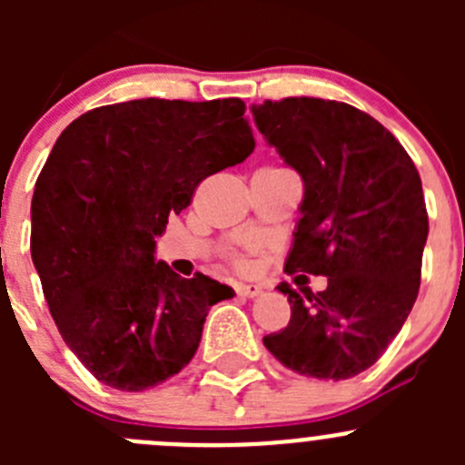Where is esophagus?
<instances>
[{
    "instance_id": "34e87169",
    "label": "esophagus",
    "mask_w": 465,
    "mask_h": 465,
    "mask_svg": "<svg viewBox=\"0 0 465 465\" xmlns=\"http://www.w3.org/2000/svg\"><path fill=\"white\" fill-rule=\"evenodd\" d=\"M261 292H262L261 285H254V283H238L236 285V294H238V297L254 299V297H259Z\"/></svg>"
}]
</instances>
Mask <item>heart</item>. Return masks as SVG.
<instances>
[{
    "label": "heart",
    "instance_id": "b5f03b06",
    "mask_svg": "<svg viewBox=\"0 0 465 465\" xmlns=\"http://www.w3.org/2000/svg\"><path fill=\"white\" fill-rule=\"evenodd\" d=\"M233 261H236V265H245V261H242V259H238V256H236V259H233Z\"/></svg>",
    "mask_w": 465,
    "mask_h": 465
}]
</instances>
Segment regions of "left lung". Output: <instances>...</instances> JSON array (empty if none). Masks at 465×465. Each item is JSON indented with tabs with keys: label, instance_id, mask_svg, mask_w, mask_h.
Listing matches in <instances>:
<instances>
[{
	"label": "left lung",
	"instance_id": "8db88e82",
	"mask_svg": "<svg viewBox=\"0 0 465 465\" xmlns=\"http://www.w3.org/2000/svg\"><path fill=\"white\" fill-rule=\"evenodd\" d=\"M252 114L303 180L285 272L328 279L317 294L276 285L290 322L262 344L302 376L353 378L376 364L419 297L430 232L419 171L384 125L349 103L283 98Z\"/></svg>",
	"mask_w": 465,
	"mask_h": 465
}]
</instances>
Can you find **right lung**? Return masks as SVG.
Segmentation results:
<instances>
[{"label": "right lung", "instance_id": "add662e5", "mask_svg": "<svg viewBox=\"0 0 465 465\" xmlns=\"http://www.w3.org/2000/svg\"><path fill=\"white\" fill-rule=\"evenodd\" d=\"M254 145L241 98L114 103L63 130L33 191L31 256L64 344L103 384L143 391L180 373L209 308L233 297L154 261V238Z\"/></svg>", "mask_w": 465, "mask_h": 465}]
</instances>
